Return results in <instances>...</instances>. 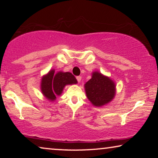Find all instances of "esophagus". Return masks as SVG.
Returning <instances> with one entry per match:
<instances>
[{
	"mask_svg": "<svg viewBox=\"0 0 158 158\" xmlns=\"http://www.w3.org/2000/svg\"><path fill=\"white\" fill-rule=\"evenodd\" d=\"M76 79H77V82H78V83H80V82L81 81V76H77L76 77Z\"/></svg>",
	"mask_w": 158,
	"mask_h": 158,
	"instance_id": "1",
	"label": "esophagus"
}]
</instances>
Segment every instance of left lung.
<instances>
[{"label": "left lung", "mask_w": 158, "mask_h": 158, "mask_svg": "<svg viewBox=\"0 0 158 158\" xmlns=\"http://www.w3.org/2000/svg\"><path fill=\"white\" fill-rule=\"evenodd\" d=\"M86 96L95 106L100 107L113 100L116 94V85L110 77L96 71L85 84Z\"/></svg>", "instance_id": "1"}]
</instances>
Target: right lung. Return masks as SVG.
Listing matches in <instances>:
<instances>
[{"instance_id":"obj_1","label":"right lung","mask_w":158,"mask_h":158,"mask_svg":"<svg viewBox=\"0 0 158 158\" xmlns=\"http://www.w3.org/2000/svg\"><path fill=\"white\" fill-rule=\"evenodd\" d=\"M77 83L72 73L60 71L55 73V70H51L44 75L41 81V90L42 94L49 101H54L56 96L62 94L64 86Z\"/></svg>"}]
</instances>
